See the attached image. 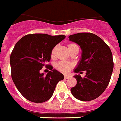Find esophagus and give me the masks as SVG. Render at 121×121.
<instances>
[{
    "mask_svg": "<svg viewBox=\"0 0 121 121\" xmlns=\"http://www.w3.org/2000/svg\"><path fill=\"white\" fill-rule=\"evenodd\" d=\"M64 78H65V79H69L70 77L69 76H67V75H65Z\"/></svg>",
    "mask_w": 121,
    "mask_h": 121,
    "instance_id": "esophagus-1",
    "label": "esophagus"
}]
</instances>
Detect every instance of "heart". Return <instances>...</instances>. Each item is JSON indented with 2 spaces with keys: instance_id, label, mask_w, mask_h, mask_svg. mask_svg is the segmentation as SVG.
<instances>
[{
  "instance_id": "heart-1",
  "label": "heart",
  "mask_w": 121,
  "mask_h": 121,
  "mask_svg": "<svg viewBox=\"0 0 121 121\" xmlns=\"http://www.w3.org/2000/svg\"><path fill=\"white\" fill-rule=\"evenodd\" d=\"M76 46H77V45H75V44H69L68 45V50L73 48V47H76ZM56 47H55L52 52V56H53ZM73 65L72 63H71L69 62H67V61H60V62H58L56 65V68H57V69H58L60 71L63 73H69V71L73 68Z\"/></svg>"
}]
</instances>
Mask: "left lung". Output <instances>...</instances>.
<instances>
[{
	"mask_svg": "<svg viewBox=\"0 0 121 121\" xmlns=\"http://www.w3.org/2000/svg\"><path fill=\"white\" fill-rule=\"evenodd\" d=\"M68 38L79 45L82 51L74 72L86 71L84 78L79 74L73 76L77 84L71 89V92L80 101L95 99L103 94L111 79L114 67L111 49L101 38L92 33H78Z\"/></svg>",
	"mask_w": 121,
	"mask_h": 121,
	"instance_id": "8db88e82",
	"label": "left lung"
}]
</instances>
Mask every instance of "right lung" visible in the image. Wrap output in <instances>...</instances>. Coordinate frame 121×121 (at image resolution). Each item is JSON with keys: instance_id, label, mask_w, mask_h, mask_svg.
<instances>
[{"instance_id": "add662e5", "label": "right lung", "mask_w": 121, "mask_h": 121, "mask_svg": "<svg viewBox=\"0 0 121 121\" xmlns=\"http://www.w3.org/2000/svg\"><path fill=\"white\" fill-rule=\"evenodd\" d=\"M65 37L63 35L30 34L15 45L10 58L12 78L18 91L28 101L37 103L48 101L57 83L64 79L62 73L46 63L50 60L54 47ZM43 65L51 70L46 75L39 73Z\"/></svg>"}]
</instances>
